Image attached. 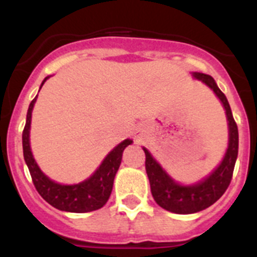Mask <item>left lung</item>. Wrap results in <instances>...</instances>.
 Here are the masks:
<instances>
[{
    "instance_id": "obj_1",
    "label": "left lung",
    "mask_w": 257,
    "mask_h": 257,
    "mask_svg": "<svg viewBox=\"0 0 257 257\" xmlns=\"http://www.w3.org/2000/svg\"><path fill=\"white\" fill-rule=\"evenodd\" d=\"M194 77L205 82L217 95L226 110L229 121V145L225 157L220 166L207 179L192 187H183L175 183L153 160L147 149L145 152V170L151 183V192L157 205L174 213H194L213 205L225 193L233 178L235 160L238 156V127L231 114L230 105L224 92L217 87L215 79L208 74L194 73Z\"/></svg>"
}]
</instances>
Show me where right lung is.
<instances>
[{
    "mask_svg": "<svg viewBox=\"0 0 257 257\" xmlns=\"http://www.w3.org/2000/svg\"><path fill=\"white\" fill-rule=\"evenodd\" d=\"M45 81L42 82V85L45 83ZM36 99L37 96L29 104L27 122L24 130H23V153H24V160L28 166L32 181L35 184L36 189L47 203H50L58 210L77 213L99 210L109 199V196L112 193L115 172L118 171V167L121 165L122 153L127 145L133 143V140L127 139L117 145L105 157V160L103 161L100 167L95 171L91 178L85 180L83 183L76 184V185H61V184L54 183L38 169L37 163L32 156L31 147H29V127H31L32 109L35 105Z\"/></svg>",
    "mask_w": 257,
    "mask_h": 257,
    "instance_id": "add662e5",
    "label": "right lung"
}]
</instances>
